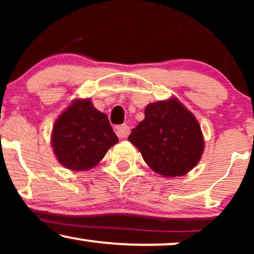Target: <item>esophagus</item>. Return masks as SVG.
<instances>
[{"label": "esophagus", "mask_w": 254, "mask_h": 254, "mask_svg": "<svg viewBox=\"0 0 254 254\" xmlns=\"http://www.w3.org/2000/svg\"><path fill=\"white\" fill-rule=\"evenodd\" d=\"M115 131L119 138H125V137L129 135V127H127V124L118 125V127H115Z\"/></svg>", "instance_id": "obj_1"}]
</instances>
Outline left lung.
I'll return each mask as SVG.
<instances>
[{"label": "left lung", "mask_w": 254, "mask_h": 254, "mask_svg": "<svg viewBox=\"0 0 254 254\" xmlns=\"http://www.w3.org/2000/svg\"><path fill=\"white\" fill-rule=\"evenodd\" d=\"M144 119L131 131L129 141L141 151L149 167L162 177L190 172L203 154L199 123L176 99L145 107Z\"/></svg>", "instance_id": "8db88e82"}]
</instances>
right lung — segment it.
Returning a JSON list of instances; mask_svg holds the SVG:
<instances>
[{
	"mask_svg": "<svg viewBox=\"0 0 254 254\" xmlns=\"http://www.w3.org/2000/svg\"><path fill=\"white\" fill-rule=\"evenodd\" d=\"M117 142L107 116L89 99L75 100L64 111L55 122L51 138L58 161L72 171L94 167Z\"/></svg>",
	"mask_w": 254,
	"mask_h": 254,
	"instance_id": "add662e5",
	"label": "right lung"
}]
</instances>
